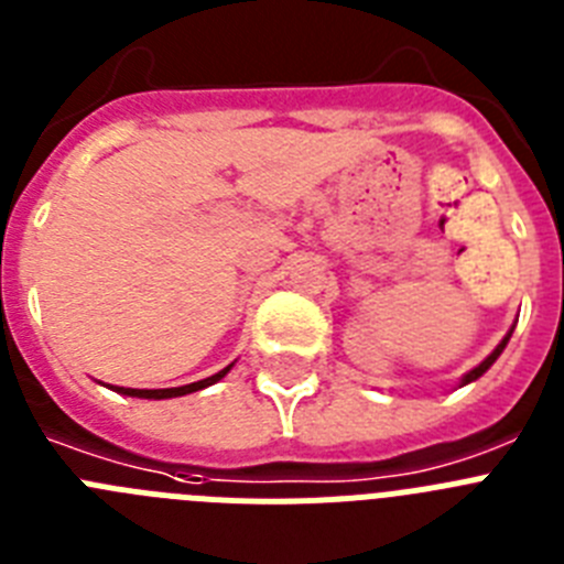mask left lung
I'll list each match as a JSON object with an SVG mask.
<instances>
[{"label":"left lung","instance_id":"obj_1","mask_svg":"<svg viewBox=\"0 0 564 564\" xmlns=\"http://www.w3.org/2000/svg\"><path fill=\"white\" fill-rule=\"evenodd\" d=\"M511 333H514V327H511V330H508V333H506V336H502V341H500V344H497L495 350H491V356H486V358H482V361H480V364H477L475 370H468V372H466V376H463V378H460V387H466V383L477 381V378H480V376H482V372H486V370H488V367H491V364H495V361H497V358H500V352H502V350H506V344H508V338H511Z\"/></svg>","mask_w":564,"mask_h":564}]
</instances>
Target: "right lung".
I'll list each match as a JSON object with an SVG mask.
<instances>
[{
  "label": "right lung",
  "instance_id": "right-lung-1",
  "mask_svg": "<svg viewBox=\"0 0 564 564\" xmlns=\"http://www.w3.org/2000/svg\"><path fill=\"white\" fill-rule=\"evenodd\" d=\"M231 367H234V361L228 364L226 370L214 372V376L203 378V381L186 383V387H169V390H132V387H115V392H121V395H129V398H149V401H163V398H181V395H188V392L206 390V387L217 383L220 378L228 376V370H231Z\"/></svg>",
  "mask_w": 564,
  "mask_h": 564
}]
</instances>
